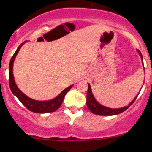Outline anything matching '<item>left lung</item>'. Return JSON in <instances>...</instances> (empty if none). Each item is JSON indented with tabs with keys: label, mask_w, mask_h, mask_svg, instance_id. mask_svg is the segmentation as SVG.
I'll return each mask as SVG.
<instances>
[{
	"label": "left lung",
	"mask_w": 152,
	"mask_h": 152,
	"mask_svg": "<svg viewBox=\"0 0 152 152\" xmlns=\"http://www.w3.org/2000/svg\"><path fill=\"white\" fill-rule=\"evenodd\" d=\"M137 51H138L139 54L141 56V59L142 60V56L141 52L139 50H137ZM137 96H138V95L134 98V100H133L127 106V107H124L123 108L120 109L109 108V107H106L101 105L100 104H99L96 102L94 96H93V93H92L91 87H90V85L88 84V90H87V107H88L89 110H90V112L93 113V114L99 115H118L119 114V113H121L125 111V110H126L130 106L134 103V101H135L136 99L137 98Z\"/></svg>",
	"instance_id": "obj_1"
}]
</instances>
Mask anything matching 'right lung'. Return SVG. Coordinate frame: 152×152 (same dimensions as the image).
Instances as JSON below:
<instances>
[{
    "instance_id": "right-lung-1",
    "label": "right lung",
    "mask_w": 152,
    "mask_h": 152,
    "mask_svg": "<svg viewBox=\"0 0 152 152\" xmlns=\"http://www.w3.org/2000/svg\"><path fill=\"white\" fill-rule=\"evenodd\" d=\"M25 42L20 44V45L18 48V49L15 51V53H14V55L12 56V59L10 60V66H9V82H10V87L11 90H12V93L20 101L21 103L25 106L28 110L33 112V113H47L56 111V110H57L59 108L61 104H62V102L64 100V98H65V96L66 95L67 92L71 89L73 85H70V87L65 89L57 97L52 99V100L45 101V102H39V101H35L30 99V98L27 97L25 94H23L18 89L16 84H15V80H14L13 71H12V69H13V62L15 57H16L17 54H18V51H19L20 48L25 43Z\"/></svg>"
}]
</instances>
